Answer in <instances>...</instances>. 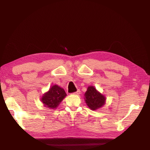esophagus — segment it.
<instances>
[{
	"mask_svg": "<svg viewBox=\"0 0 150 150\" xmlns=\"http://www.w3.org/2000/svg\"><path fill=\"white\" fill-rule=\"evenodd\" d=\"M80 93H81V91H80L79 89H78V91H77L74 92L73 94H79Z\"/></svg>",
	"mask_w": 150,
	"mask_h": 150,
	"instance_id": "1",
	"label": "esophagus"
}]
</instances>
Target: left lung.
I'll list each match as a JSON object with an SVG mask.
<instances>
[{
	"label": "left lung",
	"mask_w": 150,
	"mask_h": 150,
	"mask_svg": "<svg viewBox=\"0 0 150 150\" xmlns=\"http://www.w3.org/2000/svg\"><path fill=\"white\" fill-rule=\"evenodd\" d=\"M84 96L86 103L91 110H96L102 107L105 103V98L93 86H89Z\"/></svg>",
	"instance_id": "1"
}]
</instances>
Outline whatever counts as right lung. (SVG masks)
Wrapping results in <instances>:
<instances>
[{"mask_svg": "<svg viewBox=\"0 0 150 150\" xmlns=\"http://www.w3.org/2000/svg\"><path fill=\"white\" fill-rule=\"evenodd\" d=\"M66 96L65 91L59 86L54 85L42 96L41 101L45 106L51 109L57 107Z\"/></svg>", "mask_w": 150, "mask_h": 150, "instance_id": "obj_1", "label": "right lung"}]
</instances>
